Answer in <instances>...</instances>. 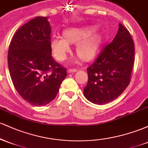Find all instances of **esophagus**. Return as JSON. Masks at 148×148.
<instances>
[{
  "label": "esophagus",
  "mask_w": 148,
  "mask_h": 148,
  "mask_svg": "<svg viewBox=\"0 0 148 148\" xmlns=\"http://www.w3.org/2000/svg\"><path fill=\"white\" fill-rule=\"evenodd\" d=\"M78 69H69L68 70V73H73V72H77Z\"/></svg>",
  "instance_id": "1"
}]
</instances>
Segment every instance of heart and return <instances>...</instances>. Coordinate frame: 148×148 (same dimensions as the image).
<instances>
[{
    "mask_svg": "<svg viewBox=\"0 0 148 148\" xmlns=\"http://www.w3.org/2000/svg\"><path fill=\"white\" fill-rule=\"evenodd\" d=\"M94 29L87 28H69L63 31V37L53 36L50 45L54 56L58 60L63 61L70 51L69 42L76 45L77 55L83 60H89L95 55L100 42V36L93 33Z\"/></svg>",
    "mask_w": 148,
    "mask_h": 148,
    "instance_id": "1",
    "label": "heart"
}]
</instances>
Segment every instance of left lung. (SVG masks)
<instances>
[{
	"label": "left lung",
	"instance_id": "1",
	"mask_svg": "<svg viewBox=\"0 0 148 148\" xmlns=\"http://www.w3.org/2000/svg\"><path fill=\"white\" fill-rule=\"evenodd\" d=\"M134 60L132 37L128 30L119 23L113 41L103 47L95 61L88 67L85 97L100 105L118 97L130 84Z\"/></svg>",
	"mask_w": 148,
	"mask_h": 148
}]
</instances>
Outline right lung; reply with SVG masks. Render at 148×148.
<instances>
[{
  "instance_id": "right-lung-1",
  "label": "right lung",
  "mask_w": 148,
  "mask_h": 148,
  "mask_svg": "<svg viewBox=\"0 0 148 148\" xmlns=\"http://www.w3.org/2000/svg\"><path fill=\"white\" fill-rule=\"evenodd\" d=\"M51 27L44 16L30 20L13 36L8 54L15 89L27 102L45 106L57 95L67 70L53 59Z\"/></svg>"
}]
</instances>
